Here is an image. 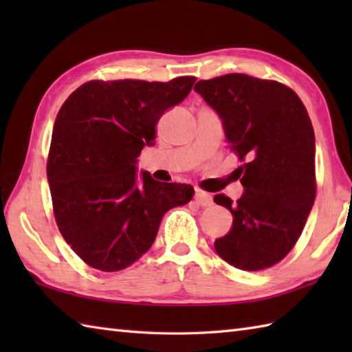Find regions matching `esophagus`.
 Instances as JSON below:
<instances>
[{
  "label": "esophagus",
  "mask_w": 352,
  "mask_h": 352,
  "mask_svg": "<svg viewBox=\"0 0 352 352\" xmlns=\"http://www.w3.org/2000/svg\"><path fill=\"white\" fill-rule=\"evenodd\" d=\"M195 201H197V204L201 206V207H208V206H212V203H213L212 197L208 195V193L203 192V190H197Z\"/></svg>",
  "instance_id": "1"
}]
</instances>
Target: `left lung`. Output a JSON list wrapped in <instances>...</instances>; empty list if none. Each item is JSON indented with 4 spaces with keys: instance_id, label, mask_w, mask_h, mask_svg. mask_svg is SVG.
Listing matches in <instances>:
<instances>
[{
    "instance_id": "1",
    "label": "left lung",
    "mask_w": 352,
    "mask_h": 352,
    "mask_svg": "<svg viewBox=\"0 0 352 352\" xmlns=\"http://www.w3.org/2000/svg\"><path fill=\"white\" fill-rule=\"evenodd\" d=\"M222 118L230 149L243 164L245 192L216 204L233 214L230 233L214 242L219 257L242 271H261L287 256L315 203V131L292 89L275 80L227 74L193 87Z\"/></svg>"
}]
</instances>
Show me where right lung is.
<instances>
[{
	"mask_svg": "<svg viewBox=\"0 0 352 352\" xmlns=\"http://www.w3.org/2000/svg\"><path fill=\"white\" fill-rule=\"evenodd\" d=\"M195 77L170 81L91 80L63 102L52 129L47 175L58 231L94 269L116 272L151 248L163 214L188 204L190 184L138 182L136 159L155 139L164 110Z\"/></svg>",
	"mask_w": 352,
	"mask_h": 352,
	"instance_id": "add662e5",
	"label": "right lung"
}]
</instances>
